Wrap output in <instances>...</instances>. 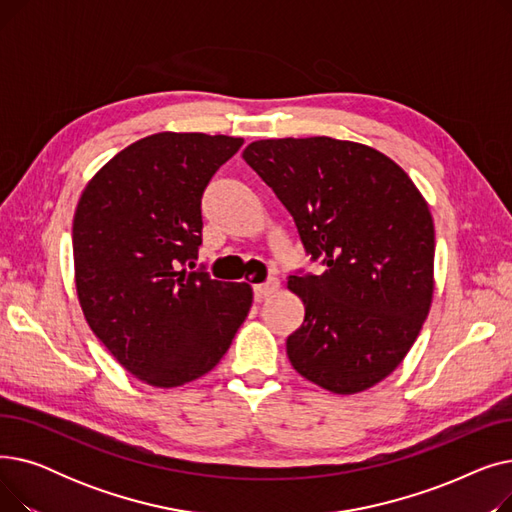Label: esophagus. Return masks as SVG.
<instances>
[{
    "mask_svg": "<svg viewBox=\"0 0 512 512\" xmlns=\"http://www.w3.org/2000/svg\"><path fill=\"white\" fill-rule=\"evenodd\" d=\"M280 288V282L278 278H267L263 284H255L253 286V292H255V299L257 301H263L267 297H272V294Z\"/></svg>",
    "mask_w": 512,
    "mask_h": 512,
    "instance_id": "obj_1",
    "label": "esophagus"
}]
</instances>
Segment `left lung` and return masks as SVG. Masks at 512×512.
Returning a JSON list of instances; mask_svg holds the SVG:
<instances>
[{"mask_svg":"<svg viewBox=\"0 0 512 512\" xmlns=\"http://www.w3.org/2000/svg\"><path fill=\"white\" fill-rule=\"evenodd\" d=\"M242 159L272 188L321 276H290L305 305L286 353L305 380L357 394L402 363L434 299V220L382 151L330 137L263 139Z\"/></svg>","mask_w":512,"mask_h":512,"instance_id":"8db88e82","label":"left lung"}]
</instances>
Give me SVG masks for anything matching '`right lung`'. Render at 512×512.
I'll return each mask as SVG.
<instances>
[{
	"label": "right lung",
	"instance_id": "add662e5",
	"mask_svg": "<svg viewBox=\"0 0 512 512\" xmlns=\"http://www.w3.org/2000/svg\"><path fill=\"white\" fill-rule=\"evenodd\" d=\"M242 143L226 134H151L107 161L78 199L80 309L114 359L149 386L199 380L249 315L247 282L180 270L197 259L205 186Z\"/></svg>",
	"mask_w": 512,
	"mask_h": 512
}]
</instances>
